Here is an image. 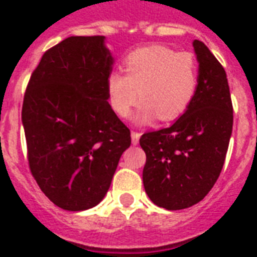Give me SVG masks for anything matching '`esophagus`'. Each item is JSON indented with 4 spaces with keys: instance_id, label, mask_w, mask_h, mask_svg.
Segmentation results:
<instances>
[{
    "instance_id": "34e87169",
    "label": "esophagus",
    "mask_w": 257,
    "mask_h": 257,
    "mask_svg": "<svg viewBox=\"0 0 257 257\" xmlns=\"http://www.w3.org/2000/svg\"><path fill=\"white\" fill-rule=\"evenodd\" d=\"M139 137H141V134H139L138 131H131V141H133V145H137V143L139 142Z\"/></svg>"
}]
</instances>
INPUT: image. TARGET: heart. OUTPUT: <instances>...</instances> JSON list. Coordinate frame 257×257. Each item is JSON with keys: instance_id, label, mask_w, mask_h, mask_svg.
<instances>
[{"instance_id": "b5f03b06", "label": "heart", "mask_w": 257, "mask_h": 257, "mask_svg": "<svg viewBox=\"0 0 257 257\" xmlns=\"http://www.w3.org/2000/svg\"><path fill=\"white\" fill-rule=\"evenodd\" d=\"M122 67L124 76L112 72L107 77L108 103L119 118L128 116L139 97L135 122H170L188 110L198 91L200 69L190 52L156 44L131 52Z\"/></svg>"}]
</instances>
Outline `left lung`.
<instances>
[{
	"mask_svg": "<svg viewBox=\"0 0 257 257\" xmlns=\"http://www.w3.org/2000/svg\"><path fill=\"white\" fill-rule=\"evenodd\" d=\"M193 47L200 84L193 103L173 126L145 133L143 186L156 205L180 210L200 202L216 184L229 146L233 107L225 69L202 41Z\"/></svg>",
	"mask_w": 257,
	"mask_h": 257,
	"instance_id": "left-lung-1",
	"label": "left lung"
}]
</instances>
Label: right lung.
Here are the masks:
<instances>
[{
    "label": "right lung",
    "mask_w": 257,
    "mask_h": 257,
    "mask_svg": "<svg viewBox=\"0 0 257 257\" xmlns=\"http://www.w3.org/2000/svg\"><path fill=\"white\" fill-rule=\"evenodd\" d=\"M112 63L104 36H72L44 53L27 85L21 118L29 169L61 209L99 204L131 145L107 101Z\"/></svg>",
    "instance_id": "add662e5"
}]
</instances>
